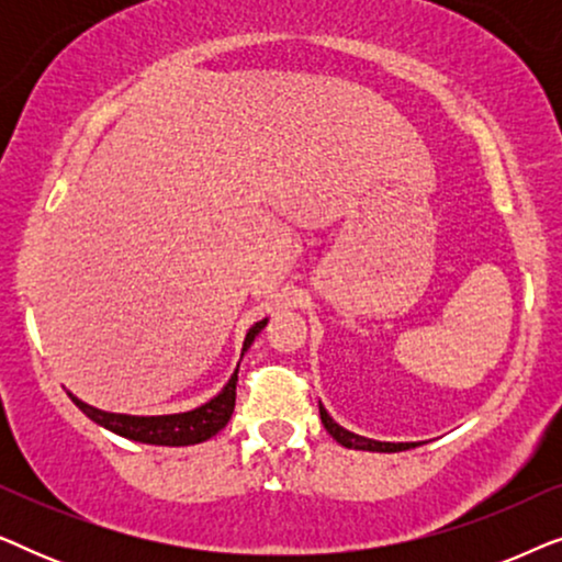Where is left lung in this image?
I'll list each match as a JSON object with an SVG mask.
<instances>
[{
	"label": "left lung",
	"mask_w": 562,
	"mask_h": 562,
	"mask_svg": "<svg viewBox=\"0 0 562 562\" xmlns=\"http://www.w3.org/2000/svg\"><path fill=\"white\" fill-rule=\"evenodd\" d=\"M319 417H322V425L329 435L335 437L337 442L342 445V448H350V450H368V452H402V450H409V448H417V442H379V440H368V437H360V435H352L348 429H342L337 422L329 417L325 406L319 404Z\"/></svg>",
	"instance_id": "8db88e82"
}]
</instances>
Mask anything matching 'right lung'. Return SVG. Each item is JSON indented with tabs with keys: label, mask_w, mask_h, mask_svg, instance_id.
<instances>
[{
	"label": "right lung",
	"mask_w": 562,
	"mask_h": 562,
	"mask_svg": "<svg viewBox=\"0 0 562 562\" xmlns=\"http://www.w3.org/2000/svg\"><path fill=\"white\" fill-rule=\"evenodd\" d=\"M268 319H260L250 327L248 337H245V348H250V342L256 340V335L266 327ZM235 389H237V373L229 379V383L222 389L212 402L199 406L194 412L183 414H164V417H130V414H110L94 406L83 404L74 394L71 402L87 414L89 419H94L97 425H102L114 435L127 437L135 442H148V445H168V448H181V445H196L210 440L227 425L229 417L235 412Z\"/></svg>",
	"instance_id": "obj_1"
}]
</instances>
